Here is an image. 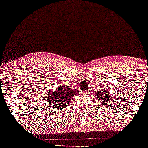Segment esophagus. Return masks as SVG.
<instances>
[{"label":"esophagus","instance_id":"34e87169","mask_svg":"<svg viewBox=\"0 0 148 148\" xmlns=\"http://www.w3.org/2000/svg\"><path fill=\"white\" fill-rule=\"evenodd\" d=\"M86 92V93H87V92Z\"/></svg>","mask_w":148,"mask_h":148}]
</instances>
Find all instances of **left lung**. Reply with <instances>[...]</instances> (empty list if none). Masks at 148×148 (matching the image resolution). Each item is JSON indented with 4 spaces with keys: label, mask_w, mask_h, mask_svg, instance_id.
I'll use <instances>...</instances> for the list:
<instances>
[{
    "label": "left lung",
    "mask_w": 148,
    "mask_h": 148,
    "mask_svg": "<svg viewBox=\"0 0 148 148\" xmlns=\"http://www.w3.org/2000/svg\"><path fill=\"white\" fill-rule=\"evenodd\" d=\"M103 90H100L99 92H95V96L97 98L98 101H99V104H102L103 106H106V104L109 105V101L110 100H112V97L110 96V93L109 92H108V90L106 89H103Z\"/></svg>",
    "instance_id": "left-lung-1"
}]
</instances>
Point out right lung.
Listing matches in <instances>:
<instances>
[{"label":"right lung","mask_w":148,"mask_h":148,"mask_svg":"<svg viewBox=\"0 0 148 148\" xmlns=\"http://www.w3.org/2000/svg\"><path fill=\"white\" fill-rule=\"evenodd\" d=\"M78 93L77 90H72L67 86H58L55 90H48L45 99L49 106L55 111H58L68 106L73 97Z\"/></svg>","instance_id":"1"}]
</instances>
